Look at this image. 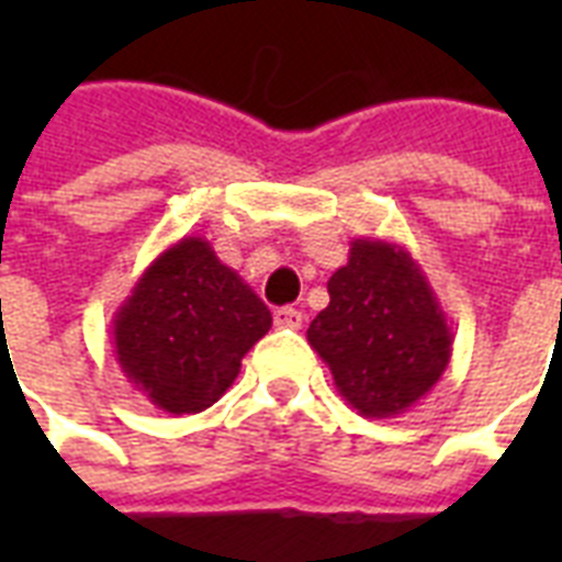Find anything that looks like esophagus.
<instances>
[{
	"mask_svg": "<svg viewBox=\"0 0 562 562\" xmlns=\"http://www.w3.org/2000/svg\"><path fill=\"white\" fill-rule=\"evenodd\" d=\"M273 324L280 326V329H300L303 326V312L294 306H282L273 312Z\"/></svg>",
	"mask_w": 562,
	"mask_h": 562,
	"instance_id": "esophagus-1",
	"label": "esophagus"
}]
</instances>
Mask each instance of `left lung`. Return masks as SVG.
<instances>
[{
	"instance_id": "left-lung-1",
	"label": "left lung",
	"mask_w": 562,
	"mask_h": 562,
	"mask_svg": "<svg viewBox=\"0 0 562 562\" xmlns=\"http://www.w3.org/2000/svg\"><path fill=\"white\" fill-rule=\"evenodd\" d=\"M329 306L308 326L312 350L361 417H396L426 396L452 359V329L411 254L356 238L329 277Z\"/></svg>"
}]
</instances>
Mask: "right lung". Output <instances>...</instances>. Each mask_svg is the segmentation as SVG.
I'll return each instance as SVG.
<instances>
[{
    "label": "right lung",
    "mask_w": 562,
    "mask_h": 562,
    "mask_svg": "<svg viewBox=\"0 0 562 562\" xmlns=\"http://www.w3.org/2000/svg\"><path fill=\"white\" fill-rule=\"evenodd\" d=\"M271 312L201 236L166 247L113 315L125 379L166 414H198L236 382Z\"/></svg>",
    "instance_id": "obj_1"
}]
</instances>
